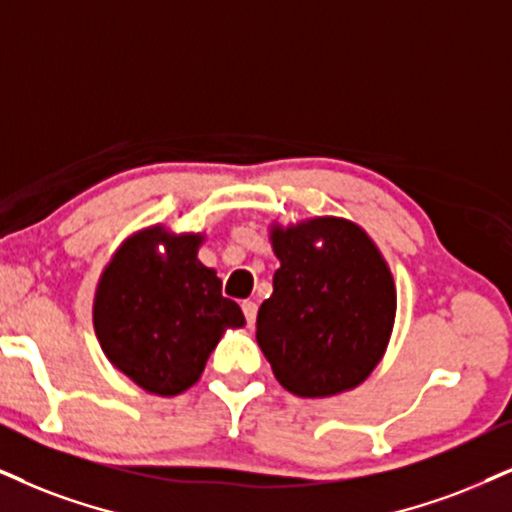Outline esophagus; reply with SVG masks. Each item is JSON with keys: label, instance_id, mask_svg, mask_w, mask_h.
<instances>
[{"label": "esophagus", "instance_id": "34e87169", "mask_svg": "<svg viewBox=\"0 0 512 512\" xmlns=\"http://www.w3.org/2000/svg\"><path fill=\"white\" fill-rule=\"evenodd\" d=\"M242 311H244L246 323H249V327H254V323H256V313H258V306L254 304V301H244V304H242Z\"/></svg>", "mask_w": 512, "mask_h": 512}]
</instances>
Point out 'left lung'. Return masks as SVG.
Listing matches in <instances>:
<instances>
[{
    "label": "left lung",
    "mask_w": 512,
    "mask_h": 512,
    "mask_svg": "<svg viewBox=\"0 0 512 512\" xmlns=\"http://www.w3.org/2000/svg\"><path fill=\"white\" fill-rule=\"evenodd\" d=\"M280 268L258 308L256 342L277 382L306 399L358 387L387 349L394 277L375 242L344 218L270 230Z\"/></svg>",
    "instance_id": "left-lung-1"
}]
</instances>
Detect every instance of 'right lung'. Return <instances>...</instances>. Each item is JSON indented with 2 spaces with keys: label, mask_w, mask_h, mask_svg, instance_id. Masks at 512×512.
<instances>
[{
  "label": "right lung",
  "mask_w": 512,
  "mask_h": 512,
  "mask_svg": "<svg viewBox=\"0 0 512 512\" xmlns=\"http://www.w3.org/2000/svg\"><path fill=\"white\" fill-rule=\"evenodd\" d=\"M201 242L194 232L147 227L125 239L97 285L92 318L102 351L149 394L192 387L227 327L244 325L216 270L197 258Z\"/></svg>",
  "instance_id": "right-lung-1"
}]
</instances>
